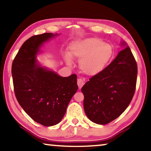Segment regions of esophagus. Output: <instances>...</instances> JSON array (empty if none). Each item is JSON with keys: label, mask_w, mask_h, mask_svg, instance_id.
<instances>
[{"label": "esophagus", "mask_w": 151, "mask_h": 151, "mask_svg": "<svg viewBox=\"0 0 151 151\" xmlns=\"http://www.w3.org/2000/svg\"><path fill=\"white\" fill-rule=\"evenodd\" d=\"M84 83H85V79L80 78L78 80V86L80 90L82 88V86L84 85Z\"/></svg>", "instance_id": "obj_1"}]
</instances>
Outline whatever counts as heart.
Listing matches in <instances>:
<instances>
[{"label": "heart", "mask_w": 151, "mask_h": 151, "mask_svg": "<svg viewBox=\"0 0 151 151\" xmlns=\"http://www.w3.org/2000/svg\"><path fill=\"white\" fill-rule=\"evenodd\" d=\"M68 54L64 58L67 65H73L71 58L78 59L81 71L87 76H94L102 72L110 63L114 56V49L100 39L90 37L73 41Z\"/></svg>", "instance_id": "heart-1"}]
</instances>
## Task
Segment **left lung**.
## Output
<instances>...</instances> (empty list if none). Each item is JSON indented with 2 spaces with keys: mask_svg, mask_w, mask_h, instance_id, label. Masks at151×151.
I'll use <instances>...</instances> for the list:
<instances>
[{
  "mask_svg": "<svg viewBox=\"0 0 151 151\" xmlns=\"http://www.w3.org/2000/svg\"><path fill=\"white\" fill-rule=\"evenodd\" d=\"M102 72L93 76L81 88L87 117L106 124L119 117L131 102L137 78V65L127 43Z\"/></svg>",
  "mask_w": 151,
  "mask_h": 151,
  "instance_id": "obj_1",
  "label": "left lung"
}]
</instances>
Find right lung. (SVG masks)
Segmentation results:
<instances>
[{"instance_id": "right-lung-1", "label": "right lung", "mask_w": 151, "mask_h": 151, "mask_svg": "<svg viewBox=\"0 0 151 151\" xmlns=\"http://www.w3.org/2000/svg\"><path fill=\"white\" fill-rule=\"evenodd\" d=\"M58 35L45 33L27 39L12 65L17 101L32 119L45 127L61 122L78 89L76 74L62 77L40 65L37 58L44 43Z\"/></svg>"}]
</instances>
